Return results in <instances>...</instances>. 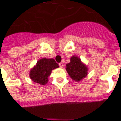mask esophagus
I'll list each match as a JSON object with an SVG mask.
<instances>
[{
	"mask_svg": "<svg viewBox=\"0 0 121 121\" xmlns=\"http://www.w3.org/2000/svg\"><path fill=\"white\" fill-rule=\"evenodd\" d=\"M59 66H60V68H63V64L62 63H59Z\"/></svg>",
	"mask_w": 121,
	"mask_h": 121,
	"instance_id": "1",
	"label": "esophagus"
}]
</instances>
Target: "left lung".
Instances as JSON below:
<instances>
[{
  "instance_id": "1",
  "label": "left lung",
  "mask_w": 121,
  "mask_h": 121,
  "mask_svg": "<svg viewBox=\"0 0 121 121\" xmlns=\"http://www.w3.org/2000/svg\"><path fill=\"white\" fill-rule=\"evenodd\" d=\"M66 70L72 79L80 81L87 75V68L81 62L80 59L73 56L70 59V63L66 64Z\"/></svg>"
}]
</instances>
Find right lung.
Wrapping results in <instances>:
<instances>
[{"label":"right lung","mask_w":121,"mask_h":121,"mask_svg":"<svg viewBox=\"0 0 121 121\" xmlns=\"http://www.w3.org/2000/svg\"><path fill=\"white\" fill-rule=\"evenodd\" d=\"M58 67V64L54 59L42 58L31 70L29 76L33 82L44 85L48 82V77L50 75L51 71Z\"/></svg>","instance_id":"add662e5"}]
</instances>
